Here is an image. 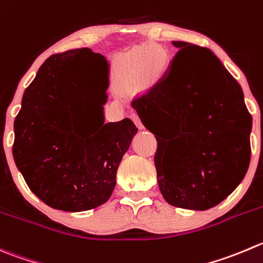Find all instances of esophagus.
Returning a JSON list of instances; mask_svg holds the SVG:
<instances>
[{"mask_svg": "<svg viewBox=\"0 0 263 263\" xmlns=\"http://www.w3.org/2000/svg\"><path fill=\"white\" fill-rule=\"evenodd\" d=\"M129 117H131V119H132V121H134V122H135V124H136V126H137V127H139V128H142V123H141V119H140V117H139V116H137V114H136V113H131V116H129Z\"/></svg>", "mask_w": 263, "mask_h": 263, "instance_id": "esophagus-1", "label": "esophagus"}]
</instances>
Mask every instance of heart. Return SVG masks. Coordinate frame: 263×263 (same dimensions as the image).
<instances>
[{
    "label": "heart",
    "instance_id": "obj_1",
    "mask_svg": "<svg viewBox=\"0 0 263 263\" xmlns=\"http://www.w3.org/2000/svg\"><path fill=\"white\" fill-rule=\"evenodd\" d=\"M168 56L162 47L158 46H141L134 48L119 61L118 69L126 77L140 80L142 74L158 78L167 68Z\"/></svg>",
    "mask_w": 263,
    "mask_h": 263
}]
</instances>
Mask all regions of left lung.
Segmentation results:
<instances>
[{"instance_id":"1","label":"left lung","mask_w":263,"mask_h":263,"mask_svg":"<svg viewBox=\"0 0 263 263\" xmlns=\"http://www.w3.org/2000/svg\"><path fill=\"white\" fill-rule=\"evenodd\" d=\"M172 45L178 52L165 74L132 108L150 132L172 137L165 153L158 142L154 157L165 202L205 211L226 199L248 171L252 117L240 85L212 51Z\"/></svg>"}]
</instances>
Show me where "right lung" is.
<instances>
[{"instance_id": "obj_1", "label": "right lung", "mask_w": 263, "mask_h": 263, "mask_svg": "<svg viewBox=\"0 0 263 263\" xmlns=\"http://www.w3.org/2000/svg\"><path fill=\"white\" fill-rule=\"evenodd\" d=\"M91 71L107 81L101 117L80 125L74 108ZM108 76L105 56L76 48L50 56L23 95L12 155L30 190L51 208L82 212L108 202L113 193L117 170L137 128L128 118L105 123Z\"/></svg>"}]
</instances>
